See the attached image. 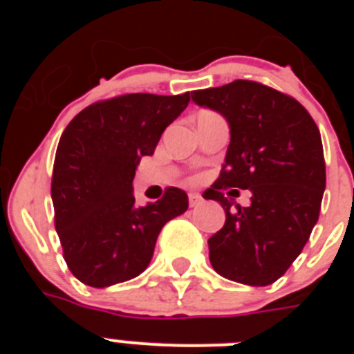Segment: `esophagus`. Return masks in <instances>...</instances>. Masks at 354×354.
Listing matches in <instances>:
<instances>
[{
	"instance_id": "obj_1",
	"label": "esophagus",
	"mask_w": 354,
	"mask_h": 354,
	"mask_svg": "<svg viewBox=\"0 0 354 354\" xmlns=\"http://www.w3.org/2000/svg\"><path fill=\"white\" fill-rule=\"evenodd\" d=\"M202 202H204L202 195H198V193H189V205H192V207H198Z\"/></svg>"
}]
</instances>
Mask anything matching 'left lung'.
Listing matches in <instances>:
<instances>
[{"label":"left lung","instance_id":"left-lung-1","mask_svg":"<svg viewBox=\"0 0 354 354\" xmlns=\"http://www.w3.org/2000/svg\"><path fill=\"white\" fill-rule=\"evenodd\" d=\"M192 97L230 126L220 177L204 193L227 214L207 241L212 268L232 282L270 286L296 261L319 220L326 186L321 134L294 97L257 81L236 80ZM228 187L250 189V207L232 209Z\"/></svg>","mask_w":354,"mask_h":354}]
</instances>
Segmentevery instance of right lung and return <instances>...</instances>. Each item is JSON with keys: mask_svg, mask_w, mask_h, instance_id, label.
<instances>
[{"mask_svg": "<svg viewBox=\"0 0 354 354\" xmlns=\"http://www.w3.org/2000/svg\"><path fill=\"white\" fill-rule=\"evenodd\" d=\"M187 102L189 92L126 93L86 106L65 127L53 167L55 227L68 270L84 286L102 289L138 277L165 223L186 212L179 187L136 205L133 179Z\"/></svg>", "mask_w": 354, "mask_h": 354, "instance_id": "add662e5", "label": "right lung"}]
</instances>
